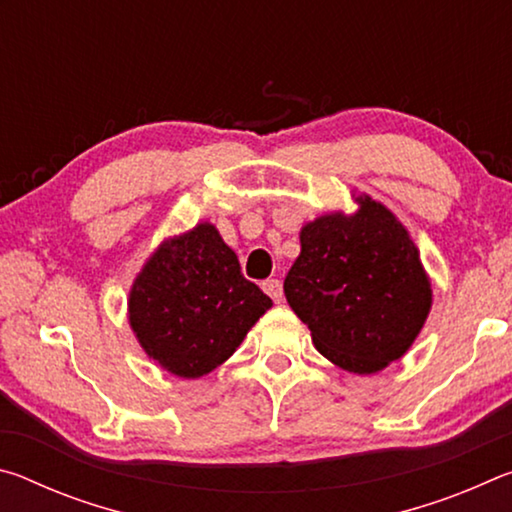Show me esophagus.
<instances>
[{"instance_id":"34e87169","label":"esophagus","mask_w":512,"mask_h":512,"mask_svg":"<svg viewBox=\"0 0 512 512\" xmlns=\"http://www.w3.org/2000/svg\"><path fill=\"white\" fill-rule=\"evenodd\" d=\"M262 289L273 298V302H282V282L280 280H266Z\"/></svg>"}]
</instances>
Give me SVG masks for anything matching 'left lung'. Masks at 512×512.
<instances>
[{
  "label": "left lung",
  "instance_id": "left-lung-1",
  "mask_svg": "<svg viewBox=\"0 0 512 512\" xmlns=\"http://www.w3.org/2000/svg\"><path fill=\"white\" fill-rule=\"evenodd\" d=\"M359 203V214H327L302 228L284 293L323 357L370 375L411 348L431 287L404 225L368 196Z\"/></svg>",
  "mask_w": 512,
  "mask_h": 512
}]
</instances>
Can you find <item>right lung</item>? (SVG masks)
Wrapping results in <instances>:
<instances>
[{
    "mask_svg": "<svg viewBox=\"0 0 512 512\" xmlns=\"http://www.w3.org/2000/svg\"><path fill=\"white\" fill-rule=\"evenodd\" d=\"M271 305L210 223L164 241L128 300L131 327L146 354L187 379L228 359Z\"/></svg>",
    "mask_w": 512,
    "mask_h": 512,
    "instance_id": "1",
    "label": "right lung"
}]
</instances>
